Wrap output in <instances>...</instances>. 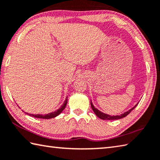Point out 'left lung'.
I'll return each mask as SVG.
<instances>
[{"label": "left lung", "instance_id": "8db88e82", "mask_svg": "<svg viewBox=\"0 0 160 160\" xmlns=\"http://www.w3.org/2000/svg\"><path fill=\"white\" fill-rule=\"evenodd\" d=\"M91 107H92V109L93 110V111L95 113V115L97 116L98 118L101 119V120H120V119L123 118L124 117H126L127 115H129V113L132 112V110H133L134 109L136 106H137L138 103H136V105L133 107V108H131L130 110H127V111L124 112L122 114H121L120 115H110L108 114H106V113H104L103 112L100 111L99 110H98L97 108H95L94 106L93 105V103L91 101Z\"/></svg>", "mask_w": 160, "mask_h": 160}]
</instances>
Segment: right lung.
I'll return each mask as SVG.
<instances>
[{"label": "right lung", "mask_w": 160, "mask_h": 160, "mask_svg": "<svg viewBox=\"0 0 160 160\" xmlns=\"http://www.w3.org/2000/svg\"><path fill=\"white\" fill-rule=\"evenodd\" d=\"M67 101H68V97H66V99L64 101V102L62 104V106L60 107L59 109H57V110H55L54 112H52L50 113H48V114H45V115H42V114H31V113H28V112H26L24 111L25 113H27L28 115L31 116V117H33V118H40V119H51V118H54L55 117H57V116L59 115L61 112H62L64 108H66V104H67Z\"/></svg>", "instance_id": "obj_1"}]
</instances>
